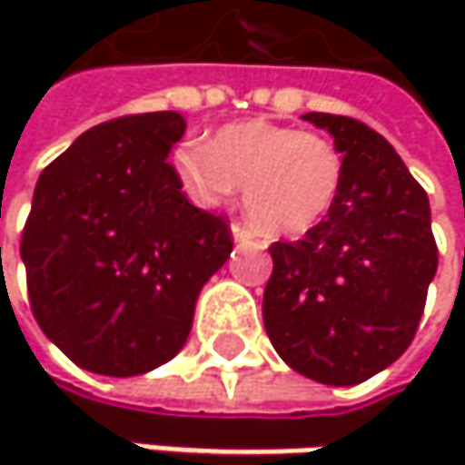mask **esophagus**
<instances>
[{
  "mask_svg": "<svg viewBox=\"0 0 465 465\" xmlns=\"http://www.w3.org/2000/svg\"><path fill=\"white\" fill-rule=\"evenodd\" d=\"M232 233L236 242H258V233L252 232V229H247L244 223H232Z\"/></svg>",
  "mask_w": 465,
  "mask_h": 465,
  "instance_id": "34e87169",
  "label": "esophagus"
}]
</instances>
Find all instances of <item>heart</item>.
<instances>
[{
  "mask_svg": "<svg viewBox=\"0 0 465 465\" xmlns=\"http://www.w3.org/2000/svg\"><path fill=\"white\" fill-rule=\"evenodd\" d=\"M172 161L188 196L204 207L229 202L244 185V210L272 236L321 226L344 183V158L333 142L272 121L229 124L210 147L185 142Z\"/></svg>",
  "mask_w": 465,
  "mask_h": 465,
  "instance_id": "b5f03b06",
  "label": "heart"
}]
</instances>
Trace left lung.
I'll return each instance as SVG.
<instances>
[{
    "instance_id": "8db88e82",
    "label": "left lung",
    "mask_w": 465,
    "mask_h": 465,
    "mask_svg": "<svg viewBox=\"0 0 465 465\" xmlns=\"http://www.w3.org/2000/svg\"><path fill=\"white\" fill-rule=\"evenodd\" d=\"M344 155L321 226L269 247L263 325L280 358L323 385H358L412 344L436 274L428 193L391 142L347 115L307 113Z\"/></svg>"
}]
</instances>
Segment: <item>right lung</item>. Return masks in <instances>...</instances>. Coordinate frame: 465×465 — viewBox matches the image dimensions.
<instances>
[{
    "label": "right lung",
    "mask_w": 465,
    "mask_h": 465,
    "mask_svg": "<svg viewBox=\"0 0 465 465\" xmlns=\"http://www.w3.org/2000/svg\"><path fill=\"white\" fill-rule=\"evenodd\" d=\"M183 115L144 113L80 134L37 180L21 236L35 321L80 369L134 377L172 361L204 282L233 247L193 207L169 150Z\"/></svg>",
    "instance_id": "1"
}]
</instances>
